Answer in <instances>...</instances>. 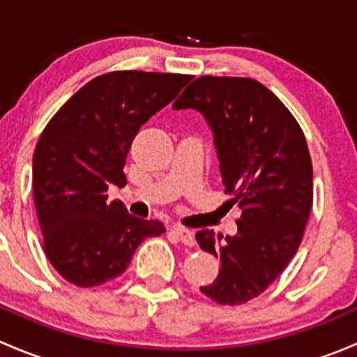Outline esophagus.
Listing matches in <instances>:
<instances>
[{"mask_svg": "<svg viewBox=\"0 0 357 357\" xmlns=\"http://www.w3.org/2000/svg\"><path fill=\"white\" fill-rule=\"evenodd\" d=\"M172 233H174V235L178 236L185 245L188 247L195 245V236H193V233L190 231V229L183 228V226H174V228H172Z\"/></svg>", "mask_w": 357, "mask_h": 357, "instance_id": "34e87169", "label": "esophagus"}]
</instances>
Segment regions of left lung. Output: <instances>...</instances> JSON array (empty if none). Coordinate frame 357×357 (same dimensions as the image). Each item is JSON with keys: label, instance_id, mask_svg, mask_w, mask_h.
<instances>
[{"label": "left lung", "instance_id": "8db88e82", "mask_svg": "<svg viewBox=\"0 0 357 357\" xmlns=\"http://www.w3.org/2000/svg\"><path fill=\"white\" fill-rule=\"evenodd\" d=\"M172 109L204 114L229 204L242 208L235 236L195 235L221 261L218 278L200 290L218 304H245L282 275L302 242L312 207L307 142L282 100L250 77L200 75Z\"/></svg>", "mask_w": 357, "mask_h": 357}]
</instances>
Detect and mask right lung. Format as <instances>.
Here are the masks:
<instances>
[{"label":"right lung","mask_w":357,"mask_h":357,"mask_svg":"<svg viewBox=\"0 0 357 357\" xmlns=\"http://www.w3.org/2000/svg\"><path fill=\"white\" fill-rule=\"evenodd\" d=\"M190 79L107 72L75 91L43 129L32 162L36 212L46 257L72 285L91 289L117 278L143 240L165 233L157 219L107 202V190L126 186V158L139 128Z\"/></svg>","instance_id":"1"}]
</instances>
